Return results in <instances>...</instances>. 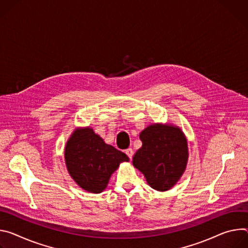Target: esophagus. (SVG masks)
Listing matches in <instances>:
<instances>
[{"label":"esophagus","mask_w":248,"mask_h":248,"mask_svg":"<svg viewBox=\"0 0 248 248\" xmlns=\"http://www.w3.org/2000/svg\"><path fill=\"white\" fill-rule=\"evenodd\" d=\"M125 154H126V155L129 156V158H132V156H133V154H134V152H133V149L129 148V149L125 150Z\"/></svg>","instance_id":"1"}]
</instances>
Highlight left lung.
Wrapping results in <instances>:
<instances>
[{
    "mask_svg": "<svg viewBox=\"0 0 248 248\" xmlns=\"http://www.w3.org/2000/svg\"><path fill=\"white\" fill-rule=\"evenodd\" d=\"M142 147L133 156V166L157 191L170 189L185 170L188 148L184 134L177 127L155 124L140 134Z\"/></svg>",
    "mask_w": 248,
    "mask_h": 248,
    "instance_id": "obj_1",
    "label": "left lung"
}]
</instances>
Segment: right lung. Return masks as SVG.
Instances as JSON below:
<instances>
[{
	"mask_svg": "<svg viewBox=\"0 0 248 248\" xmlns=\"http://www.w3.org/2000/svg\"><path fill=\"white\" fill-rule=\"evenodd\" d=\"M67 169L79 187L92 193H100L117 170L129 157L107 145L92 128L77 129L65 149Z\"/></svg>",
	"mask_w": 248,
	"mask_h": 248,
	"instance_id": "1",
	"label": "right lung"
}]
</instances>
